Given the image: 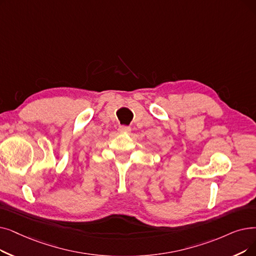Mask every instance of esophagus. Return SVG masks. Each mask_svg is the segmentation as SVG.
<instances>
[{
  "label": "esophagus",
  "instance_id": "1",
  "mask_svg": "<svg viewBox=\"0 0 256 256\" xmlns=\"http://www.w3.org/2000/svg\"><path fill=\"white\" fill-rule=\"evenodd\" d=\"M119 132H121V134H128V132H130V126H119Z\"/></svg>",
  "mask_w": 256,
  "mask_h": 256
}]
</instances>
